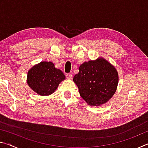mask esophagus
Segmentation results:
<instances>
[{
  "label": "esophagus",
  "instance_id": "obj_1",
  "mask_svg": "<svg viewBox=\"0 0 148 148\" xmlns=\"http://www.w3.org/2000/svg\"><path fill=\"white\" fill-rule=\"evenodd\" d=\"M66 77L68 79H72V75L71 74H67Z\"/></svg>",
  "mask_w": 148,
  "mask_h": 148
}]
</instances>
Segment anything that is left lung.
<instances>
[{
    "label": "left lung",
    "mask_w": 148,
    "mask_h": 148,
    "mask_svg": "<svg viewBox=\"0 0 148 148\" xmlns=\"http://www.w3.org/2000/svg\"><path fill=\"white\" fill-rule=\"evenodd\" d=\"M73 81L80 96L90 106H101L111 99L116 91L119 76L113 64L103 57L84 62Z\"/></svg>",
    "instance_id": "obj_1"
}]
</instances>
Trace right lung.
Segmentation results:
<instances>
[{"mask_svg": "<svg viewBox=\"0 0 148 148\" xmlns=\"http://www.w3.org/2000/svg\"><path fill=\"white\" fill-rule=\"evenodd\" d=\"M64 79L63 72L56 69L53 62L42 61L29 69L27 72V83L38 95L47 96L53 93L59 84Z\"/></svg>", "mask_w": 148, "mask_h": 148, "instance_id": "right-lung-1", "label": "right lung"}]
</instances>
